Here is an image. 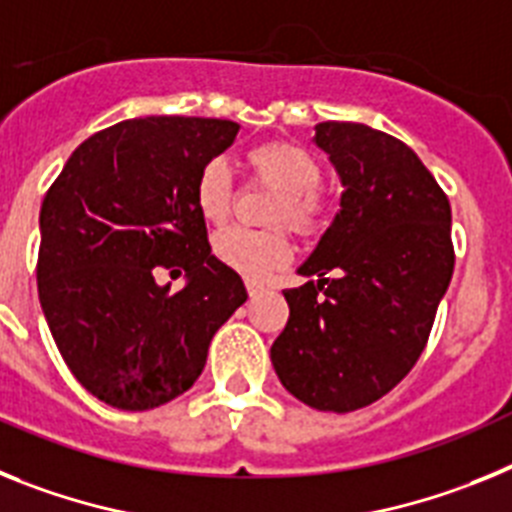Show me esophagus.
Here are the masks:
<instances>
[{"mask_svg":"<svg viewBox=\"0 0 512 512\" xmlns=\"http://www.w3.org/2000/svg\"><path fill=\"white\" fill-rule=\"evenodd\" d=\"M247 293H250V299H255V296H260L262 293V286L255 281H247Z\"/></svg>","mask_w":512,"mask_h":512,"instance_id":"34e87169","label":"esophagus"}]
</instances>
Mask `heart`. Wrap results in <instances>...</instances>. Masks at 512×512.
<instances>
[{
    "label": "heart",
    "instance_id": "heart-1",
    "mask_svg": "<svg viewBox=\"0 0 512 512\" xmlns=\"http://www.w3.org/2000/svg\"><path fill=\"white\" fill-rule=\"evenodd\" d=\"M252 177L278 190V201L268 221L273 226L288 224L296 234L311 237L327 219V201L319 188L322 162L306 146L293 141H265L247 151ZM195 208L208 224H224L234 206V182L226 162L211 159L198 170L193 185ZM213 255L226 268L237 270L250 281H262L273 270L286 265L291 244L283 231L226 229L213 239Z\"/></svg>",
    "mask_w": 512,
    "mask_h": 512
}]
</instances>
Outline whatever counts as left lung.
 Segmentation results:
<instances>
[{
    "instance_id": "left-lung-1",
    "label": "left lung",
    "mask_w": 512,
    "mask_h": 512,
    "mask_svg": "<svg viewBox=\"0 0 512 512\" xmlns=\"http://www.w3.org/2000/svg\"><path fill=\"white\" fill-rule=\"evenodd\" d=\"M314 141L340 175V211L299 268L314 281L283 291L291 314L270 361L304 404L353 412L389 394L425 350L456 260L451 206L389 133L324 121Z\"/></svg>"
}]
</instances>
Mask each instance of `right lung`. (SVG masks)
I'll list each match as a JSON object with an SVG mask.
<instances>
[{
	"label": "right lung",
	"mask_w": 512,
	"mask_h": 512,
	"mask_svg": "<svg viewBox=\"0 0 512 512\" xmlns=\"http://www.w3.org/2000/svg\"><path fill=\"white\" fill-rule=\"evenodd\" d=\"M237 131L185 115L115 123L74 149L43 198L38 299L69 371L110 407L154 410L188 391L247 301L193 198L198 170ZM159 267L185 269L186 288L159 287Z\"/></svg>",
	"instance_id": "obj_1"
}]
</instances>
